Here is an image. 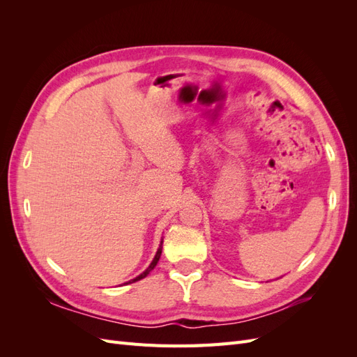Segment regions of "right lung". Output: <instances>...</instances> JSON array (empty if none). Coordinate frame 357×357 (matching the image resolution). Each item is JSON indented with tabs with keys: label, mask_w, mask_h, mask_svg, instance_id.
<instances>
[{
	"label": "right lung",
	"mask_w": 357,
	"mask_h": 357,
	"mask_svg": "<svg viewBox=\"0 0 357 357\" xmlns=\"http://www.w3.org/2000/svg\"><path fill=\"white\" fill-rule=\"evenodd\" d=\"M162 243L164 241H160V245H159V248H158V252H156V255H155V257H153V261H152V264L149 265V268L146 269V271L143 273V274H139L138 277H135V278H132V280H129L128 283H125V284H129V283H135V282H138V280H142V278H144V277H147V274L152 271V269L156 266V264H158V261H159V257H160V253H162Z\"/></svg>",
	"instance_id": "right-lung-1"
}]
</instances>
